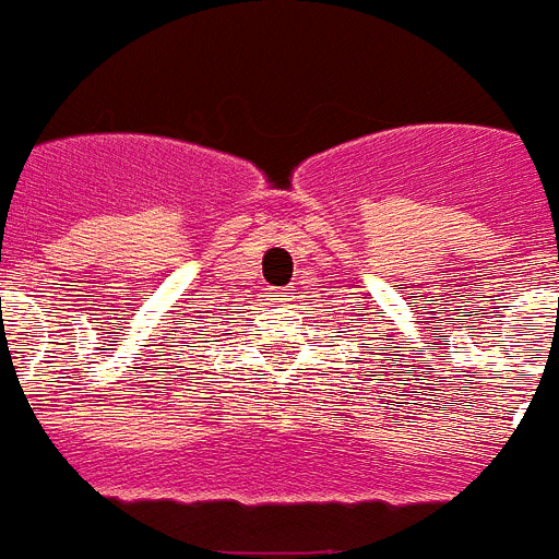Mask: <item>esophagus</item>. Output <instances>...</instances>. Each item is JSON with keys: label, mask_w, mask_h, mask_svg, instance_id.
<instances>
[{"label": "esophagus", "mask_w": 559, "mask_h": 559, "mask_svg": "<svg viewBox=\"0 0 559 559\" xmlns=\"http://www.w3.org/2000/svg\"><path fill=\"white\" fill-rule=\"evenodd\" d=\"M289 298H293V296H289V293H278V301H281V305H284V301H289Z\"/></svg>", "instance_id": "34e87169"}]
</instances>
